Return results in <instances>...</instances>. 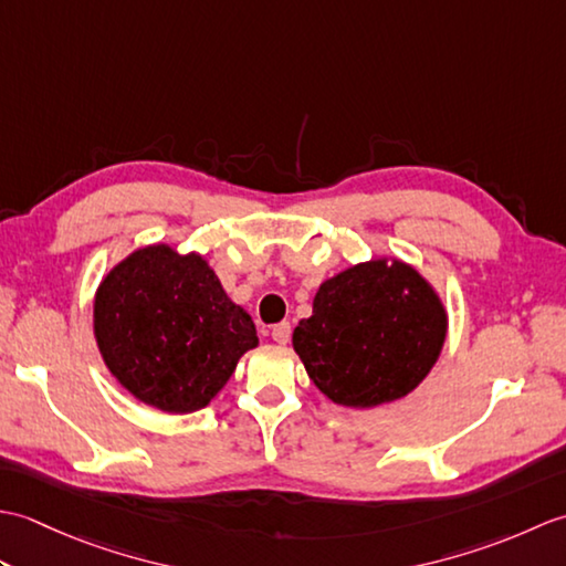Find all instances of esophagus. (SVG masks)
I'll use <instances>...</instances> for the list:
<instances>
[{"mask_svg": "<svg viewBox=\"0 0 566 566\" xmlns=\"http://www.w3.org/2000/svg\"><path fill=\"white\" fill-rule=\"evenodd\" d=\"M292 338V323L290 321H282L276 323V326H272V340L280 343V345H286Z\"/></svg>", "mask_w": 566, "mask_h": 566, "instance_id": "esophagus-1", "label": "esophagus"}]
</instances>
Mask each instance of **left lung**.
<instances>
[{
  "label": "left lung",
  "mask_w": 566,
  "mask_h": 566,
  "mask_svg": "<svg viewBox=\"0 0 566 566\" xmlns=\"http://www.w3.org/2000/svg\"><path fill=\"white\" fill-rule=\"evenodd\" d=\"M444 308L416 270L371 260L323 282L294 331L311 381L340 406L369 408L413 391L444 343Z\"/></svg>",
  "instance_id": "obj_1"
}]
</instances>
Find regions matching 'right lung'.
I'll use <instances>...</instances> for the list:
<instances>
[{
	"instance_id": "add662e5",
	"label": "right lung",
	"mask_w": 566,
	"mask_h": 566,
	"mask_svg": "<svg viewBox=\"0 0 566 566\" xmlns=\"http://www.w3.org/2000/svg\"><path fill=\"white\" fill-rule=\"evenodd\" d=\"M94 335L106 367L143 403L167 413L207 406L258 345L255 323L199 255L136 250L102 282Z\"/></svg>"
}]
</instances>
